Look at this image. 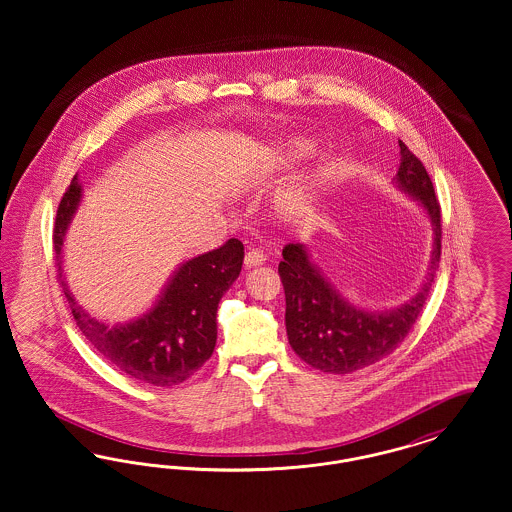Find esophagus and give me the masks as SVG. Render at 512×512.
<instances>
[{"instance_id":"1","label":"esophagus","mask_w":512,"mask_h":512,"mask_svg":"<svg viewBox=\"0 0 512 512\" xmlns=\"http://www.w3.org/2000/svg\"><path fill=\"white\" fill-rule=\"evenodd\" d=\"M265 261H267V255L259 249H249L245 255V267L247 268L261 267Z\"/></svg>"}]
</instances>
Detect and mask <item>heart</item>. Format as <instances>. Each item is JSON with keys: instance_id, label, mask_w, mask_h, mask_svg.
Instances as JSON below:
<instances>
[{"instance_id": "heart-1", "label": "heart", "mask_w": 512, "mask_h": 512, "mask_svg": "<svg viewBox=\"0 0 512 512\" xmlns=\"http://www.w3.org/2000/svg\"><path fill=\"white\" fill-rule=\"evenodd\" d=\"M315 151V144L305 138H295L288 142H272L259 153L249 157L247 161V176H259L265 169L278 167V165H295L307 159ZM324 178L322 176H307L301 182L293 184L286 192L276 199V213L282 219H292L307 211L322 190Z\"/></svg>"}]
</instances>
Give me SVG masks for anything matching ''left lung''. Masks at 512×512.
<instances>
[{"label":"left lung","mask_w":512,"mask_h":512,"mask_svg":"<svg viewBox=\"0 0 512 512\" xmlns=\"http://www.w3.org/2000/svg\"><path fill=\"white\" fill-rule=\"evenodd\" d=\"M401 163L393 178L399 192L422 209L434 232L428 272L413 297L393 309L353 305L324 276L305 244H288L278 272L286 293V332L293 351L330 374H351L388 357L411 332L432 288L441 255V213L424 165L399 140Z\"/></svg>","instance_id":"8db88e82"}]
</instances>
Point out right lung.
<instances>
[{"mask_svg":"<svg viewBox=\"0 0 512 512\" xmlns=\"http://www.w3.org/2000/svg\"><path fill=\"white\" fill-rule=\"evenodd\" d=\"M84 190L74 176L63 195L53 247L59 282L82 336L124 374L149 386H174L188 380L213 355L217 343V309L244 265V245L232 238L213 251L180 263L140 317L119 324L92 317L69 290L63 270V245L82 203Z\"/></svg>","mask_w":512,"mask_h":512,"instance_id":"obj_1","label":"right lung"}]
</instances>
